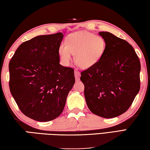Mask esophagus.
<instances>
[{"label": "esophagus", "mask_w": 150, "mask_h": 150, "mask_svg": "<svg viewBox=\"0 0 150 150\" xmlns=\"http://www.w3.org/2000/svg\"><path fill=\"white\" fill-rule=\"evenodd\" d=\"M81 76L80 74V72L78 71L77 70H75V79L76 81H78L79 80V77Z\"/></svg>", "instance_id": "34e87169"}]
</instances>
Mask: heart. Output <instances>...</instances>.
<instances>
[{"label":"heart","instance_id":"b5f03b06","mask_svg":"<svg viewBox=\"0 0 150 150\" xmlns=\"http://www.w3.org/2000/svg\"><path fill=\"white\" fill-rule=\"evenodd\" d=\"M107 42L101 35L90 32L72 33L61 42L58 47V56L62 64L68 66L73 54L75 63L82 69H88L96 65L105 53Z\"/></svg>","mask_w":150,"mask_h":150}]
</instances>
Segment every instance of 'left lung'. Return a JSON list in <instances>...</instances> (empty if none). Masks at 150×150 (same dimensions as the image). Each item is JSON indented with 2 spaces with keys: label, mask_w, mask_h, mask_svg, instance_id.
Segmentation results:
<instances>
[{
  "label": "left lung",
  "mask_w": 150,
  "mask_h": 150,
  "mask_svg": "<svg viewBox=\"0 0 150 150\" xmlns=\"http://www.w3.org/2000/svg\"><path fill=\"white\" fill-rule=\"evenodd\" d=\"M107 46L102 59L81 73L86 104L91 112L113 118L128 110L140 91V62L125 40L100 32Z\"/></svg>",
  "instance_id": "obj_1"
}]
</instances>
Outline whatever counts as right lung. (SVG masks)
I'll return each instance as SVG.
<instances>
[{"mask_svg": "<svg viewBox=\"0 0 150 150\" xmlns=\"http://www.w3.org/2000/svg\"><path fill=\"white\" fill-rule=\"evenodd\" d=\"M62 33L40 35L20 45L9 63L10 92L24 115L49 121L64 110L74 70L59 64Z\"/></svg>", "mask_w": 150, "mask_h": 150, "instance_id": "obj_1", "label": "right lung"}]
</instances>
